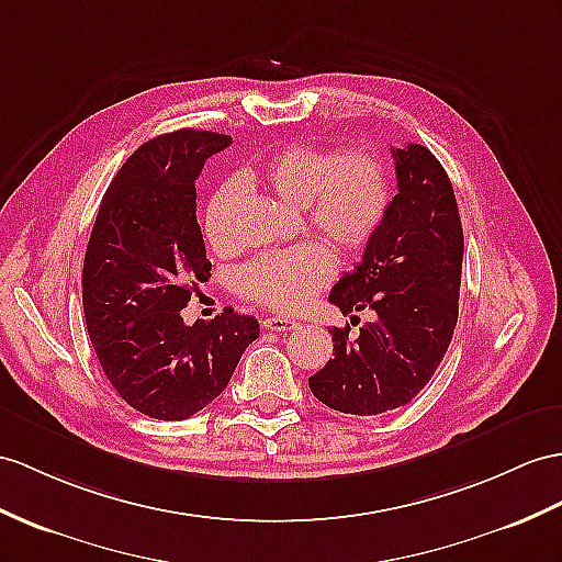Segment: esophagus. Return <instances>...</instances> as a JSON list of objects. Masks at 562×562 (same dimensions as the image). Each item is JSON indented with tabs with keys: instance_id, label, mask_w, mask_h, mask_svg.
I'll list each match as a JSON object with an SVG mask.
<instances>
[{
	"instance_id": "esophagus-1",
	"label": "esophagus",
	"mask_w": 562,
	"mask_h": 562,
	"mask_svg": "<svg viewBox=\"0 0 562 562\" xmlns=\"http://www.w3.org/2000/svg\"><path fill=\"white\" fill-rule=\"evenodd\" d=\"M262 326L267 328V331H293V328H297V322H293L289 317H267L262 322Z\"/></svg>"
}]
</instances>
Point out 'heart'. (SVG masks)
Masks as SVG:
<instances>
[{"label":"heart","instance_id":"obj_1","mask_svg":"<svg viewBox=\"0 0 562 562\" xmlns=\"http://www.w3.org/2000/svg\"><path fill=\"white\" fill-rule=\"evenodd\" d=\"M248 178L265 183L281 202L305 210L310 228L346 252L364 250L391 210L384 161L364 147L340 155L338 149L293 143L273 153L259 169L248 171ZM238 188V178L218 186L204 210V238L216 255H228L236 248L228 212ZM331 273V252L310 243L252 259L238 269L236 289L269 310L293 312L307 305Z\"/></svg>","mask_w":562,"mask_h":562}]
</instances>
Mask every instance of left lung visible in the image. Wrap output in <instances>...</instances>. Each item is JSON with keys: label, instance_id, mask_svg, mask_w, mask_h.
Masks as SVG:
<instances>
[{"label": "left lung", "instance_id": "obj_1", "mask_svg": "<svg viewBox=\"0 0 562 562\" xmlns=\"http://www.w3.org/2000/svg\"><path fill=\"white\" fill-rule=\"evenodd\" d=\"M393 161L398 193L386 222L328 293L344 314L372 310L374 319L355 338L350 326H334V360L310 376L314 398L346 415H381L413 401L458 324L464 240L453 186L427 147H393Z\"/></svg>", "mask_w": 562, "mask_h": 562}]
</instances>
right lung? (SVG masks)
Instances as JSON below:
<instances>
[{
    "label": "right lung",
    "mask_w": 562,
    "mask_h": 562,
    "mask_svg": "<svg viewBox=\"0 0 562 562\" xmlns=\"http://www.w3.org/2000/svg\"><path fill=\"white\" fill-rule=\"evenodd\" d=\"M228 135L173 131L126 159L102 198L83 262V312L109 384L138 413L173 422L207 407L259 336L226 307L188 326L181 310L212 265L195 181Z\"/></svg>",
    "instance_id": "1"
}]
</instances>
